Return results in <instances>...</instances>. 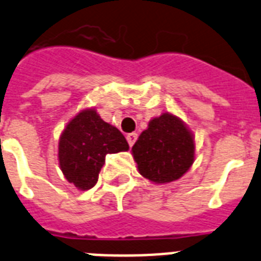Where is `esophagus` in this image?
<instances>
[{
  "label": "esophagus",
  "mask_w": 261,
  "mask_h": 261,
  "mask_svg": "<svg viewBox=\"0 0 261 261\" xmlns=\"http://www.w3.org/2000/svg\"><path fill=\"white\" fill-rule=\"evenodd\" d=\"M136 140H137V133H128V135H126V141H128V144H129V146H132L133 144H135L136 142Z\"/></svg>",
  "instance_id": "esophagus-1"
}]
</instances>
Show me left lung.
<instances>
[{
  "instance_id": "left-lung-1",
  "label": "left lung",
  "mask_w": 261,
  "mask_h": 261,
  "mask_svg": "<svg viewBox=\"0 0 261 261\" xmlns=\"http://www.w3.org/2000/svg\"><path fill=\"white\" fill-rule=\"evenodd\" d=\"M194 140L181 120L164 113L149 122L132 148L140 174L155 184L181 178L194 162Z\"/></svg>"
}]
</instances>
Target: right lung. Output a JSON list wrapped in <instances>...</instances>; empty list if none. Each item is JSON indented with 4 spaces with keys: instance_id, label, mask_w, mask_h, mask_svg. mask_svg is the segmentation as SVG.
<instances>
[{
    "instance_id": "obj_1",
    "label": "right lung",
    "mask_w": 261,
    "mask_h": 261,
    "mask_svg": "<svg viewBox=\"0 0 261 261\" xmlns=\"http://www.w3.org/2000/svg\"><path fill=\"white\" fill-rule=\"evenodd\" d=\"M128 149L119 129L100 119L95 109H86L67 124L58 155L67 181L80 190H88L96 185L106 155Z\"/></svg>"
}]
</instances>
